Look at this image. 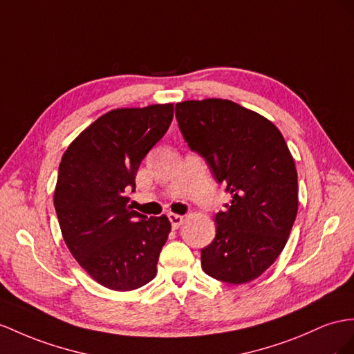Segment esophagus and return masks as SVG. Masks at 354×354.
I'll use <instances>...</instances> for the list:
<instances>
[{"label": "esophagus", "instance_id": "1", "mask_svg": "<svg viewBox=\"0 0 354 354\" xmlns=\"http://www.w3.org/2000/svg\"><path fill=\"white\" fill-rule=\"evenodd\" d=\"M169 220L171 223V227L178 229L179 225L184 223V216L183 215H178V214H169Z\"/></svg>", "mask_w": 354, "mask_h": 354}]
</instances>
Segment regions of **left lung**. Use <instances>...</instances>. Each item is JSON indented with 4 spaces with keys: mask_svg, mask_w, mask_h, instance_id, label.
Here are the masks:
<instances>
[{
    "mask_svg": "<svg viewBox=\"0 0 354 354\" xmlns=\"http://www.w3.org/2000/svg\"><path fill=\"white\" fill-rule=\"evenodd\" d=\"M175 113L189 149L232 194L215 214L216 234L202 250V268L229 284L256 279L286 247L297 214V171L283 134L230 100L183 102Z\"/></svg>",
    "mask_w": 354,
    "mask_h": 354,
    "instance_id": "left-lung-1",
    "label": "left lung"
}]
</instances>
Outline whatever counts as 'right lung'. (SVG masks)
Instances as JSON below:
<instances>
[{"instance_id": "add662e5", "label": "right lung", "mask_w": 354, "mask_h": 354, "mask_svg": "<svg viewBox=\"0 0 354 354\" xmlns=\"http://www.w3.org/2000/svg\"><path fill=\"white\" fill-rule=\"evenodd\" d=\"M174 120V104L115 109L100 116L62 156L53 205L71 254L88 275L116 292L139 288L157 274L171 229L166 215L131 211L142 160Z\"/></svg>"}]
</instances>
